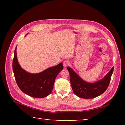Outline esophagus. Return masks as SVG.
Instances as JSON below:
<instances>
[{"instance_id": "34e87169", "label": "esophagus", "mask_w": 125, "mask_h": 125, "mask_svg": "<svg viewBox=\"0 0 125 125\" xmlns=\"http://www.w3.org/2000/svg\"><path fill=\"white\" fill-rule=\"evenodd\" d=\"M69 65V62L68 61H67V60H65L63 62V66L65 68L66 67H67V66Z\"/></svg>"}]
</instances>
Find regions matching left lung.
Masks as SVG:
<instances>
[{"label": "left lung", "instance_id": "left-lung-1", "mask_svg": "<svg viewBox=\"0 0 125 125\" xmlns=\"http://www.w3.org/2000/svg\"><path fill=\"white\" fill-rule=\"evenodd\" d=\"M69 72L71 85L74 93L83 99H92L103 93L109 85L114 67L101 80L94 83L84 81L69 67H67Z\"/></svg>", "mask_w": 125, "mask_h": 125}]
</instances>
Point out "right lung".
<instances>
[{"instance_id":"add662e5","label":"right lung","mask_w":125,"mask_h":125,"mask_svg":"<svg viewBox=\"0 0 125 125\" xmlns=\"http://www.w3.org/2000/svg\"><path fill=\"white\" fill-rule=\"evenodd\" d=\"M17 47L14 50L12 68L15 79L20 89L27 95L43 98L50 95L53 89L55 79L63 67L60 63L39 73L32 74L23 69L18 63Z\"/></svg>"}]
</instances>
